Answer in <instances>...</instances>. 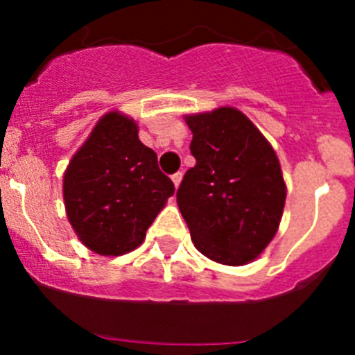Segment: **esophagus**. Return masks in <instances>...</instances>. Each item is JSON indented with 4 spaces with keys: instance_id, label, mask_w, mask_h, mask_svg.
<instances>
[{
    "instance_id": "esophagus-1",
    "label": "esophagus",
    "mask_w": 355,
    "mask_h": 355,
    "mask_svg": "<svg viewBox=\"0 0 355 355\" xmlns=\"http://www.w3.org/2000/svg\"><path fill=\"white\" fill-rule=\"evenodd\" d=\"M181 180H183V174H181V172H175V174L172 175V183H174L175 188H180Z\"/></svg>"
}]
</instances>
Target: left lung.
<instances>
[{
	"label": "left lung",
	"mask_w": 355,
	"mask_h": 355,
	"mask_svg": "<svg viewBox=\"0 0 355 355\" xmlns=\"http://www.w3.org/2000/svg\"><path fill=\"white\" fill-rule=\"evenodd\" d=\"M196 167L184 174L178 206L193 245L211 261L241 266L277 233L286 202L274 147L243 112L218 106L187 114Z\"/></svg>",
	"instance_id": "1"
}]
</instances>
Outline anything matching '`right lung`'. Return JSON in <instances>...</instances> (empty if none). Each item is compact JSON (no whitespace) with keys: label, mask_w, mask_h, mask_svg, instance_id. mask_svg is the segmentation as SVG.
I'll return each mask as SVG.
<instances>
[{"label":"right lung","mask_w":355,"mask_h":355,"mask_svg":"<svg viewBox=\"0 0 355 355\" xmlns=\"http://www.w3.org/2000/svg\"><path fill=\"white\" fill-rule=\"evenodd\" d=\"M64 205L78 240L101 256L142 245L146 231L174 196L139 124L119 110L96 122L64 172Z\"/></svg>","instance_id":"add662e5"}]
</instances>
